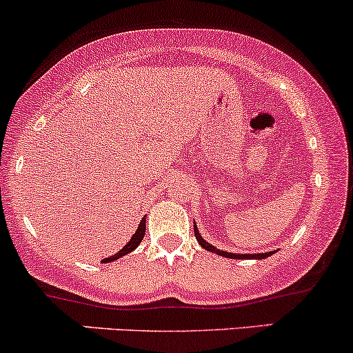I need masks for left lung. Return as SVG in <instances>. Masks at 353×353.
I'll return each mask as SVG.
<instances>
[{
	"label": "left lung",
	"instance_id": "left-lung-1",
	"mask_svg": "<svg viewBox=\"0 0 353 353\" xmlns=\"http://www.w3.org/2000/svg\"><path fill=\"white\" fill-rule=\"evenodd\" d=\"M195 236H196V240H198V243L201 245V247L205 248V250H208V252H213V253H219V255H221V256H227V259H265V256H268V255H272L270 252H267V253H250V255H248V253H245V255H236V253H230V252H221V250H216L215 247H213V245H210L208 241H205L203 239H201V235L200 233H198V230H196V225L195 227Z\"/></svg>",
	"mask_w": 353,
	"mask_h": 353
}]
</instances>
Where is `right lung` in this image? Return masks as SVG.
I'll use <instances>...</instances> for the list:
<instances>
[{"mask_svg":"<svg viewBox=\"0 0 353 353\" xmlns=\"http://www.w3.org/2000/svg\"><path fill=\"white\" fill-rule=\"evenodd\" d=\"M143 235H145V219H141V221H140V225H138V230L137 232H134V235L132 236V239H130V241L128 243L125 245L123 248H121L120 252L118 253H114V255H112L110 256V259H106L105 262H113V260H117V259H120V256H123V255H126V253H130V252H133L134 248L138 247V245H140V241L143 240Z\"/></svg>","mask_w":353,"mask_h":353,"instance_id":"1","label":"right lung"}]
</instances>
